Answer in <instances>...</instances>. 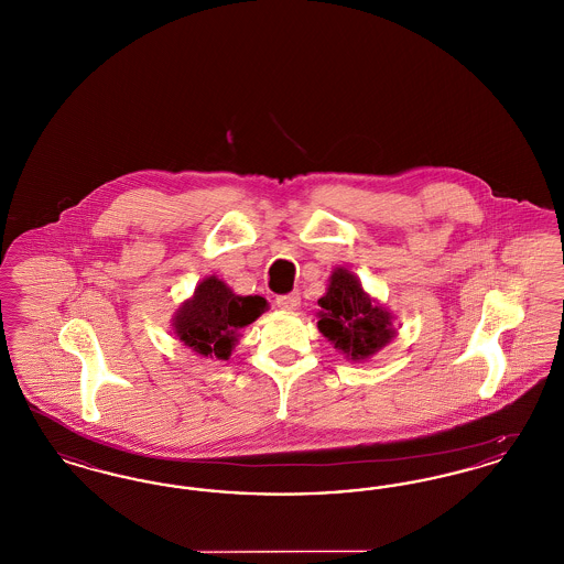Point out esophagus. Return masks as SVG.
Segmentation results:
<instances>
[{"label":"esophagus","mask_w":564,"mask_h":564,"mask_svg":"<svg viewBox=\"0 0 564 564\" xmlns=\"http://www.w3.org/2000/svg\"><path fill=\"white\" fill-rule=\"evenodd\" d=\"M276 306L281 311H297L300 306V294L292 292V294L276 295Z\"/></svg>","instance_id":"1"}]
</instances>
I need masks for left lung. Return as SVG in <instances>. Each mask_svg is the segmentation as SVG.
<instances>
[{"label":"left lung","mask_w":564,"mask_h":564,"mask_svg":"<svg viewBox=\"0 0 564 564\" xmlns=\"http://www.w3.org/2000/svg\"><path fill=\"white\" fill-rule=\"evenodd\" d=\"M319 332L350 361L372 357L398 334L391 323L393 315L364 292L359 279L350 270L332 272L327 292L319 297Z\"/></svg>","instance_id":"8db88e82"}]
</instances>
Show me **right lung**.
Instances as JSON below:
<instances>
[{"label": "right lung", "mask_w": 564, "mask_h": 564, "mask_svg": "<svg viewBox=\"0 0 564 564\" xmlns=\"http://www.w3.org/2000/svg\"><path fill=\"white\" fill-rule=\"evenodd\" d=\"M262 295H237L217 276L203 279L175 317V336L198 355L228 359L239 329L267 311Z\"/></svg>", "instance_id": "right-lung-1"}]
</instances>
